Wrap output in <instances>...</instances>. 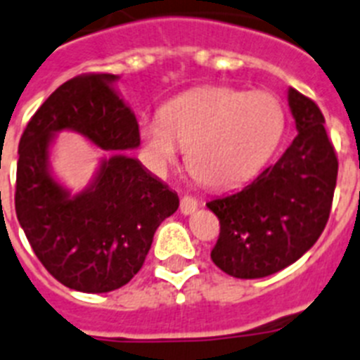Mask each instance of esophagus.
<instances>
[{
  "mask_svg": "<svg viewBox=\"0 0 360 360\" xmlns=\"http://www.w3.org/2000/svg\"><path fill=\"white\" fill-rule=\"evenodd\" d=\"M195 210H198V201L193 198H190V195H184V198L181 199V214L190 215Z\"/></svg>",
  "mask_w": 360,
  "mask_h": 360,
  "instance_id": "1",
  "label": "esophagus"
}]
</instances>
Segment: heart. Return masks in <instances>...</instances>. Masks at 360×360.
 Returning a JSON list of instances; mask_svg holds the SVG:
<instances>
[{"label":"heart","mask_w":360,"mask_h":360,"mask_svg":"<svg viewBox=\"0 0 360 360\" xmlns=\"http://www.w3.org/2000/svg\"><path fill=\"white\" fill-rule=\"evenodd\" d=\"M283 132L284 114L274 96L226 86L188 90L162 106L159 117L139 123L150 167L162 172L181 146L188 170L210 188H232L255 176Z\"/></svg>","instance_id":"1"}]
</instances>
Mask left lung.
Wrapping results in <instances>:
<instances>
[{
    "mask_svg": "<svg viewBox=\"0 0 360 360\" xmlns=\"http://www.w3.org/2000/svg\"><path fill=\"white\" fill-rule=\"evenodd\" d=\"M288 105L297 136L279 161L239 192L206 202L221 224L212 261L237 279H261L293 264L330 217L339 162L324 115L295 89H288Z\"/></svg>",
    "mask_w": 360,
    "mask_h": 360,
    "instance_id": "1",
    "label": "left lung"
}]
</instances>
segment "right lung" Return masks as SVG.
<instances>
[{
  "instance_id": "add662e5",
  "label": "right lung",
  "mask_w": 360,
  "mask_h": 360,
  "mask_svg": "<svg viewBox=\"0 0 360 360\" xmlns=\"http://www.w3.org/2000/svg\"><path fill=\"white\" fill-rule=\"evenodd\" d=\"M115 81L114 74H85L63 83L32 115L18 150V221L50 275L85 293L124 286L141 270L159 224L179 208L177 193L127 154L139 146V127ZM65 129L112 152L77 194L49 165V148Z\"/></svg>"
}]
</instances>
